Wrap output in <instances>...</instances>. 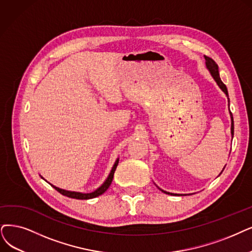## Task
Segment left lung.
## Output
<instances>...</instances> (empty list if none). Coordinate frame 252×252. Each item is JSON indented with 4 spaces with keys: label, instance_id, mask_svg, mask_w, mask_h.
<instances>
[{
    "label": "left lung",
    "instance_id": "left-lung-1",
    "mask_svg": "<svg viewBox=\"0 0 252 252\" xmlns=\"http://www.w3.org/2000/svg\"><path fill=\"white\" fill-rule=\"evenodd\" d=\"M205 60H206V65H207V68L210 70L211 74H212L213 78L215 79V82L217 83V85L219 86V88L222 90V91L225 93V95L228 97V93H227V89H226V86L221 82L220 79V76H219V72H218V65L216 64V62L214 61L213 59H211L207 56H205ZM230 117H231V135L234 136V119H233V115H231L230 113ZM163 191V190H162ZM164 193H167V194H173V193H169V192H166V191H163ZM177 195V194H175Z\"/></svg>",
    "mask_w": 252,
    "mask_h": 252
}]
</instances>
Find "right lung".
<instances>
[{
  "instance_id": "1",
  "label": "right lung",
  "mask_w": 252,
  "mask_h": 252,
  "mask_svg": "<svg viewBox=\"0 0 252 252\" xmlns=\"http://www.w3.org/2000/svg\"><path fill=\"white\" fill-rule=\"evenodd\" d=\"M119 163V159H117V161L115 162L113 168H112V172H110L109 176L107 177L105 182L100 186L98 189H96L94 192L92 193H80V192H74V191H67V190H64V189H60L54 185H52L57 191H59L60 193L65 195V196H68V197H71V198H76V199H89V198H94L96 196H99L101 195L102 193H104L105 191L108 189V187L110 186V184H112V181H113V178H114V174L116 172V168H117V165Z\"/></svg>"
}]
</instances>
